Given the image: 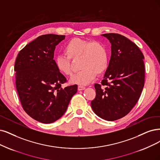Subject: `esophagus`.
Masks as SVG:
<instances>
[{
	"label": "esophagus",
	"instance_id": "obj_1",
	"mask_svg": "<svg viewBox=\"0 0 160 160\" xmlns=\"http://www.w3.org/2000/svg\"><path fill=\"white\" fill-rule=\"evenodd\" d=\"M85 87L84 86H78V90H79V91H81V90H85Z\"/></svg>",
	"mask_w": 160,
	"mask_h": 160
}]
</instances>
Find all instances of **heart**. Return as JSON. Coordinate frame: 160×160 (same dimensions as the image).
Segmentation results:
<instances>
[{
    "mask_svg": "<svg viewBox=\"0 0 160 160\" xmlns=\"http://www.w3.org/2000/svg\"><path fill=\"white\" fill-rule=\"evenodd\" d=\"M65 55H58L55 58V67L59 72L65 76L72 74L71 61L80 58V72L73 75L71 84L86 85L102 74L108 67L109 58L107 49L100 42L81 38L70 39L64 47Z\"/></svg>",
    "mask_w": 160,
    "mask_h": 160,
    "instance_id": "b5f03b06",
    "label": "heart"
}]
</instances>
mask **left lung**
<instances>
[{
  "label": "left lung",
  "mask_w": 160,
  "mask_h": 160,
  "mask_svg": "<svg viewBox=\"0 0 160 160\" xmlns=\"http://www.w3.org/2000/svg\"><path fill=\"white\" fill-rule=\"evenodd\" d=\"M111 43L109 66L101 84H95L92 108L98 117L113 121L127 115L139 99L144 86V55L132 41L119 33L102 35Z\"/></svg>",
  "instance_id": "obj_1"
}]
</instances>
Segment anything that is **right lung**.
Wrapping results in <instances>:
<instances>
[{
    "mask_svg": "<svg viewBox=\"0 0 160 160\" xmlns=\"http://www.w3.org/2000/svg\"><path fill=\"white\" fill-rule=\"evenodd\" d=\"M65 35L39 36L19 52L15 64L16 87L26 113L42 123L58 120L66 111L78 86L62 88L67 78L57 70L55 47Z\"/></svg>",
    "mask_w": 160,
    "mask_h": 160,
    "instance_id": "obj_1",
    "label": "right lung"
}]
</instances>
